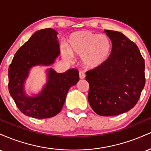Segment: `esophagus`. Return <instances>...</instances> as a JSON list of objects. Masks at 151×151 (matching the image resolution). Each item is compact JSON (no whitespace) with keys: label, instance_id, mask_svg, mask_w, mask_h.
I'll return each mask as SVG.
<instances>
[{"label":"esophagus","instance_id":"obj_1","mask_svg":"<svg viewBox=\"0 0 151 151\" xmlns=\"http://www.w3.org/2000/svg\"><path fill=\"white\" fill-rule=\"evenodd\" d=\"M79 78H80V79H84V78H85V74H84L83 72H79Z\"/></svg>","mask_w":151,"mask_h":151}]
</instances>
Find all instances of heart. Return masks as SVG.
<instances>
[{"instance_id": "1", "label": "heart", "mask_w": 151, "mask_h": 151, "mask_svg": "<svg viewBox=\"0 0 151 151\" xmlns=\"http://www.w3.org/2000/svg\"><path fill=\"white\" fill-rule=\"evenodd\" d=\"M111 49V42L106 35L81 30L71 35L67 42V49L62 48V53L65 59H70L71 55L82 57L84 65L94 68L106 61Z\"/></svg>"}]
</instances>
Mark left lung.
<instances>
[{
    "instance_id": "left-lung-1",
    "label": "left lung",
    "mask_w": 151,
    "mask_h": 151,
    "mask_svg": "<svg viewBox=\"0 0 151 151\" xmlns=\"http://www.w3.org/2000/svg\"><path fill=\"white\" fill-rule=\"evenodd\" d=\"M110 38V56L101 65L86 72L88 100L96 114L110 116L135 106L145 86V62L138 47L121 32L105 30Z\"/></svg>"
}]
</instances>
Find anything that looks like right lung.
Instances as JSON below:
<instances>
[{
    "label": "right lung",
    "instance_id": "1",
    "mask_svg": "<svg viewBox=\"0 0 151 151\" xmlns=\"http://www.w3.org/2000/svg\"><path fill=\"white\" fill-rule=\"evenodd\" d=\"M58 32L52 28L38 30L15 54L8 69V89L19 110L35 119H47L61 111L69 89L79 81L77 69L65 73L48 70V80L42 92L27 96L24 82L29 70L37 65H50L60 55Z\"/></svg>",
    "mask_w": 151,
    "mask_h": 151
}]
</instances>
